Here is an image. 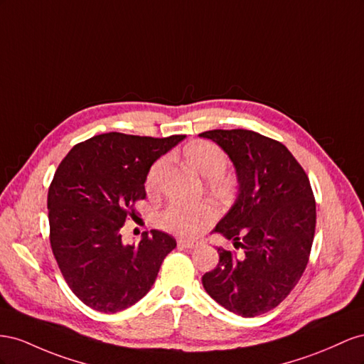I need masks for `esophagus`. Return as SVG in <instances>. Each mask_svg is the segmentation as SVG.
<instances>
[{
    "instance_id": "34e87169",
    "label": "esophagus",
    "mask_w": 364,
    "mask_h": 364,
    "mask_svg": "<svg viewBox=\"0 0 364 364\" xmlns=\"http://www.w3.org/2000/svg\"><path fill=\"white\" fill-rule=\"evenodd\" d=\"M178 242H180V245H181L183 248H188V250H192V248L198 247V242L192 241V240H180Z\"/></svg>"
}]
</instances>
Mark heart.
Segmentation results:
<instances>
[{
    "label": "heart",
    "instance_id": "obj_1",
    "mask_svg": "<svg viewBox=\"0 0 364 364\" xmlns=\"http://www.w3.org/2000/svg\"><path fill=\"white\" fill-rule=\"evenodd\" d=\"M184 155L192 168L207 176V178H212L213 184L221 186L224 183V176L221 172L227 166V155L218 144L212 141H195L184 149ZM164 169V159L152 164L146 178V186L149 191H155L159 188ZM216 215L218 209L212 201H200L195 204H172L161 213L160 223L164 228L175 233L195 235L201 232L207 224L212 223Z\"/></svg>",
    "mask_w": 364,
    "mask_h": 364
}]
</instances>
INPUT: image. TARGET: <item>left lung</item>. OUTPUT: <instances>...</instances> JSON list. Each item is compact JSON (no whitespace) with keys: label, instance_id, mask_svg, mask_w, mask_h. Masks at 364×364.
<instances>
[{"label":"left lung","instance_id":"left-lung-1","mask_svg":"<svg viewBox=\"0 0 364 364\" xmlns=\"http://www.w3.org/2000/svg\"><path fill=\"white\" fill-rule=\"evenodd\" d=\"M232 160L237 195L212 230L241 255L216 247L220 262L203 276L209 296L232 313L255 317L276 308L302 277L316 232V201L302 166L282 143L247 129H213Z\"/></svg>","mask_w":364,"mask_h":364}]
</instances>
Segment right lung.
<instances>
[{
	"instance_id": "right-lung-1",
	"label": "right lung",
	"mask_w": 364,
	"mask_h": 364,
	"mask_svg": "<svg viewBox=\"0 0 364 364\" xmlns=\"http://www.w3.org/2000/svg\"><path fill=\"white\" fill-rule=\"evenodd\" d=\"M184 137L100 134L60 161L47 198L50 244L65 282L87 306L108 314L137 304L176 247L160 230L124 244L120 228L134 216V203L146 198L151 166Z\"/></svg>"
}]
</instances>
